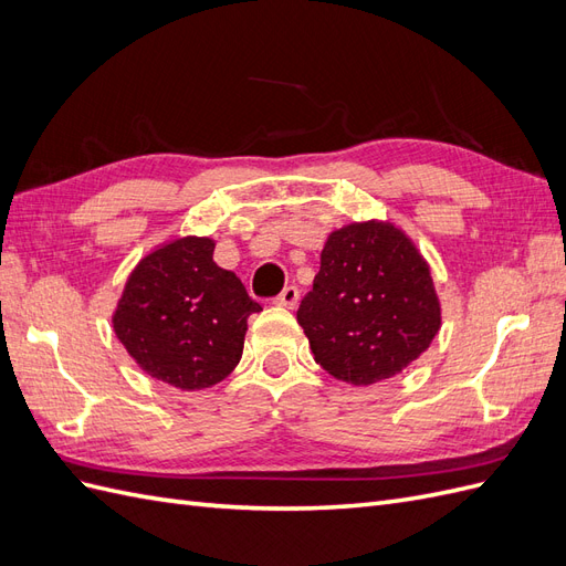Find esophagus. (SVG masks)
I'll use <instances>...</instances> for the list:
<instances>
[{
    "mask_svg": "<svg viewBox=\"0 0 566 566\" xmlns=\"http://www.w3.org/2000/svg\"><path fill=\"white\" fill-rule=\"evenodd\" d=\"M297 302H300V290H297L295 285L283 287V293H281L276 300H273V304L285 306V310H295Z\"/></svg>",
    "mask_w": 566,
    "mask_h": 566,
    "instance_id": "1",
    "label": "esophagus"
}]
</instances>
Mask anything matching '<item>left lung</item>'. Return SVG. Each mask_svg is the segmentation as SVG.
I'll list each match as a JSON object with an SVG mask.
<instances>
[{"instance_id": "left-lung-1", "label": "left lung", "mask_w": 566, "mask_h": 566, "mask_svg": "<svg viewBox=\"0 0 566 566\" xmlns=\"http://www.w3.org/2000/svg\"><path fill=\"white\" fill-rule=\"evenodd\" d=\"M297 323L333 378L354 387L394 378L441 328L430 264L389 221H354L325 241Z\"/></svg>"}]
</instances>
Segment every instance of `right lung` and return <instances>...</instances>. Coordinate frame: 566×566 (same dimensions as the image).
Instances as JSON below:
<instances>
[{"label": "right lung", "instance_id": "obj_1", "mask_svg": "<svg viewBox=\"0 0 566 566\" xmlns=\"http://www.w3.org/2000/svg\"><path fill=\"white\" fill-rule=\"evenodd\" d=\"M212 252V238L198 235L156 248L129 273L113 314V331L139 368L186 391L227 378L243 356L248 316L262 312Z\"/></svg>", "mask_w": 566, "mask_h": 566}]
</instances>
